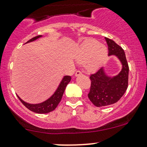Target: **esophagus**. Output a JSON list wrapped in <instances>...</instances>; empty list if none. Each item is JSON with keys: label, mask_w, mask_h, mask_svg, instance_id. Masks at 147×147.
Wrapping results in <instances>:
<instances>
[{"label": "esophagus", "mask_w": 147, "mask_h": 147, "mask_svg": "<svg viewBox=\"0 0 147 147\" xmlns=\"http://www.w3.org/2000/svg\"><path fill=\"white\" fill-rule=\"evenodd\" d=\"M81 74H82V73L80 71H76V73H75V76H79V75H81Z\"/></svg>", "instance_id": "esophagus-1"}]
</instances>
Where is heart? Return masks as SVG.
Segmentation results:
<instances>
[{
    "mask_svg": "<svg viewBox=\"0 0 147 147\" xmlns=\"http://www.w3.org/2000/svg\"><path fill=\"white\" fill-rule=\"evenodd\" d=\"M77 61H84L89 71H95L102 65L107 56V47L96 40H87L77 47L75 53Z\"/></svg>",
    "mask_w": 147,
    "mask_h": 147,
    "instance_id": "obj_1",
    "label": "heart"
}]
</instances>
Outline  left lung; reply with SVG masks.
<instances>
[{"label": "left lung", "instance_id": "1", "mask_svg": "<svg viewBox=\"0 0 147 147\" xmlns=\"http://www.w3.org/2000/svg\"><path fill=\"white\" fill-rule=\"evenodd\" d=\"M105 40L108 45V55L117 56L122 64V69L118 75L113 77L107 76L103 68L91 74V86L88 97L97 107L108 106L117 102L128 88L129 68L125 52L113 40L107 37Z\"/></svg>", "mask_w": 147, "mask_h": 147}]
</instances>
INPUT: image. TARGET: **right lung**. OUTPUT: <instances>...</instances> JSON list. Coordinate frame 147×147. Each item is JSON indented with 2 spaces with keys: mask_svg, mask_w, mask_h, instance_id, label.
<instances>
[{
  "mask_svg": "<svg viewBox=\"0 0 147 147\" xmlns=\"http://www.w3.org/2000/svg\"><path fill=\"white\" fill-rule=\"evenodd\" d=\"M42 37V36H36V37H33V38H32L31 40H29L28 42H26V43L34 41V40H36L37 39L40 38V37ZM71 77L70 76H64V77L63 78L62 81L61 82V83H60L58 89H57L56 91L55 92V93H54L50 98L47 99V100L44 101L43 102L39 103V104H29V103H27L26 102L24 101V100H22L19 96H17V97L19 99V100L22 102V104H23L26 108H28L29 110H31V111L34 112V113H40V114L48 113H50V112L55 110V109L56 108L57 106H58V105L59 104L61 99H62L63 94L65 87H66V86L68 85V84L71 82Z\"/></svg>",
  "mask_w": 147,
  "mask_h": 147,
  "instance_id": "add662e5",
  "label": "right lung"
}]
</instances>
